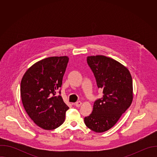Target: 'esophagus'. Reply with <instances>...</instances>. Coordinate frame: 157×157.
I'll list each match as a JSON object with an SVG mask.
<instances>
[{
    "label": "esophagus",
    "instance_id": "34e87169",
    "mask_svg": "<svg viewBox=\"0 0 157 157\" xmlns=\"http://www.w3.org/2000/svg\"><path fill=\"white\" fill-rule=\"evenodd\" d=\"M75 104V105H76L77 107H80L81 105L82 104V102H81V101H78V102H76Z\"/></svg>",
    "mask_w": 157,
    "mask_h": 157
}]
</instances>
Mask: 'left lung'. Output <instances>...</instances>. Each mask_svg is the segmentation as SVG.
<instances>
[{"mask_svg":"<svg viewBox=\"0 0 157 157\" xmlns=\"http://www.w3.org/2000/svg\"><path fill=\"white\" fill-rule=\"evenodd\" d=\"M87 62L104 95L94 102L92 113L84 117V123L95 132H104L113 127L130 106L132 78L126 67L113 58L90 56Z\"/></svg>","mask_w":157,"mask_h":157,"instance_id":"left-lung-1","label":"left lung"}]
</instances>
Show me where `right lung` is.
Wrapping results in <instances>:
<instances>
[{
    "instance_id": "add662e5",
    "label": "right lung",
    "mask_w": 157,
    "mask_h": 157,
    "mask_svg": "<svg viewBox=\"0 0 157 157\" xmlns=\"http://www.w3.org/2000/svg\"><path fill=\"white\" fill-rule=\"evenodd\" d=\"M69 58L52 56L41 59L24 74L20 84L23 105L31 119L44 130H53L64 121L69 109L60 91Z\"/></svg>"
}]
</instances>
